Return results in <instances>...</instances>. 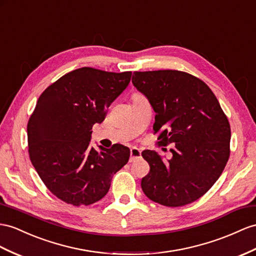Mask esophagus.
<instances>
[{
	"mask_svg": "<svg viewBox=\"0 0 256 256\" xmlns=\"http://www.w3.org/2000/svg\"><path fill=\"white\" fill-rule=\"evenodd\" d=\"M142 158L140 154V150L137 148H130V162H134L136 160H138Z\"/></svg>",
	"mask_w": 256,
	"mask_h": 256,
	"instance_id": "obj_1",
	"label": "esophagus"
}]
</instances>
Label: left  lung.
<instances>
[{"label": "left lung", "mask_w": 256, "mask_h": 256, "mask_svg": "<svg viewBox=\"0 0 256 256\" xmlns=\"http://www.w3.org/2000/svg\"><path fill=\"white\" fill-rule=\"evenodd\" d=\"M132 82L154 110L159 145L174 144L168 162L152 150L142 152L150 166L142 178L144 194L170 208L198 200L218 180L230 154V126L218 98L184 71H135Z\"/></svg>", "instance_id": "1"}]
</instances>
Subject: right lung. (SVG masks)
<instances>
[{
    "label": "right lung",
    "instance_id": "right-lung-1",
    "mask_svg": "<svg viewBox=\"0 0 256 256\" xmlns=\"http://www.w3.org/2000/svg\"><path fill=\"white\" fill-rule=\"evenodd\" d=\"M132 72L83 67L68 72L38 97L28 121L32 166L48 190L74 206H90L107 194L111 180L126 164L130 149L114 144L90 146V130L126 88Z\"/></svg>",
    "mask_w": 256,
    "mask_h": 256
}]
</instances>
